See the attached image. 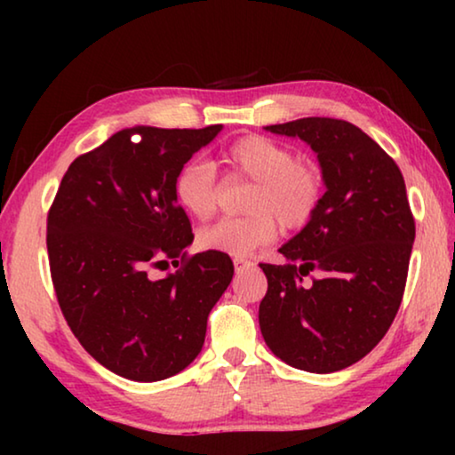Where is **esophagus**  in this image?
Segmentation results:
<instances>
[{
    "instance_id": "obj_1",
    "label": "esophagus",
    "mask_w": 455,
    "mask_h": 455,
    "mask_svg": "<svg viewBox=\"0 0 455 455\" xmlns=\"http://www.w3.org/2000/svg\"><path fill=\"white\" fill-rule=\"evenodd\" d=\"M234 267H235V271H242V269H248V267H252V263H251V260L242 259V257H235Z\"/></svg>"
}]
</instances>
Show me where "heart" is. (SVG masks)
<instances>
[{
  "label": "heart",
  "instance_id": "obj_1",
  "mask_svg": "<svg viewBox=\"0 0 455 455\" xmlns=\"http://www.w3.org/2000/svg\"><path fill=\"white\" fill-rule=\"evenodd\" d=\"M220 164L226 178L251 180L240 217H228L198 232V246L229 257H246L269 244L283 229H300L313 220L323 196L319 167L298 159L283 142L251 134L226 148ZM178 203L196 220H209L220 207L221 186L207 161H190L173 182Z\"/></svg>",
  "mask_w": 455,
  "mask_h": 455
}]
</instances>
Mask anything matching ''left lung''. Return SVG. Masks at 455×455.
<instances>
[{"label": "left lung", "mask_w": 455, "mask_h": 455, "mask_svg": "<svg viewBox=\"0 0 455 455\" xmlns=\"http://www.w3.org/2000/svg\"><path fill=\"white\" fill-rule=\"evenodd\" d=\"M319 159L325 195L313 220L279 248L288 263H260L265 344L285 364L335 372L364 358L394 323L406 288L414 217L395 161L363 130L333 117L267 126ZM311 275L313 284H304Z\"/></svg>", "instance_id": "left-lung-1"}]
</instances>
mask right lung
I'll use <instances>...</instances> for the list:
<instances>
[{
	"label": "right lung",
	"mask_w": 455,
	"mask_h": 455,
	"mask_svg": "<svg viewBox=\"0 0 455 455\" xmlns=\"http://www.w3.org/2000/svg\"><path fill=\"white\" fill-rule=\"evenodd\" d=\"M221 128L120 130L72 161L49 209L61 313L84 350L124 379L151 383L184 371L234 277L228 254L186 257L195 235L173 192L178 172ZM167 259L183 267L151 278Z\"/></svg>",
	"instance_id": "right-lung-1"
}]
</instances>
